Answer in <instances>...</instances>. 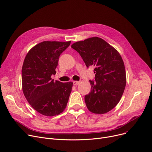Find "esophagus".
<instances>
[{
	"instance_id": "34e87169",
	"label": "esophagus",
	"mask_w": 152,
	"mask_h": 152,
	"mask_svg": "<svg viewBox=\"0 0 152 152\" xmlns=\"http://www.w3.org/2000/svg\"><path fill=\"white\" fill-rule=\"evenodd\" d=\"M81 82L80 81H73V84L74 85H75V86H77V85H78V84H80V83Z\"/></svg>"
}]
</instances>
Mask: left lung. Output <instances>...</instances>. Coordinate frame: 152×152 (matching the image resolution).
<instances>
[{
    "instance_id": "8db88e82",
    "label": "left lung",
    "mask_w": 152,
    "mask_h": 152,
    "mask_svg": "<svg viewBox=\"0 0 152 152\" xmlns=\"http://www.w3.org/2000/svg\"><path fill=\"white\" fill-rule=\"evenodd\" d=\"M71 48L80 53L88 68H95V81H89L91 90L84 96L88 110L99 114L108 113L120 101L126 85V72L119 53L99 37L77 42Z\"/></svg>"
}]
</instances>
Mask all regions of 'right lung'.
<instances>
[{
    "mask_svg": "<svg viewBox=\"0 0 152 152\" xmlns=\"http://www.w3.org/2000/svg\"><path fill=\"white\" fill-rule=\"evenodd\" d=\"M69 42L45 41L27 54L22 69V90L31 106L45 116H55L65 109L72 90V82L54 81L59 58Z\"/></svg>",
    "mask_w": 152,
    "mask_h": 152,
    "instance_id": "add662e5",
    "label": "right lung"
}]
</instances>
